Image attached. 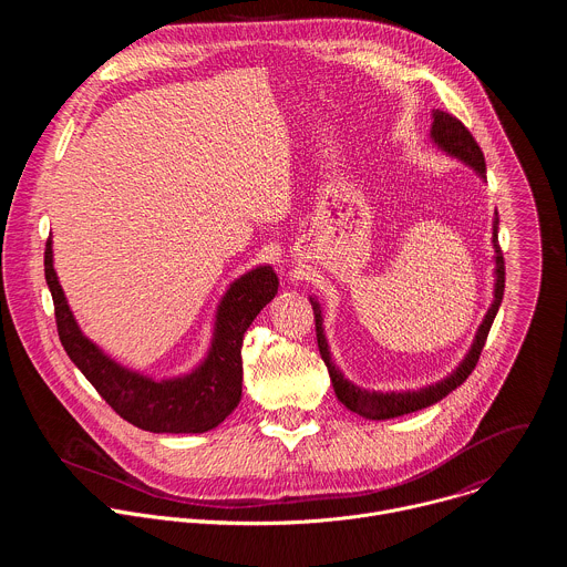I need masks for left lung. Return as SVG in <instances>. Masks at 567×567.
I'll list each match as a JSON object with an SVG mask.
<instances>
[{"instance_id":"8db88e82","label":"left lung","mask_w":567,"mask_h":567,"mask_svg":"<svg viewBox=\"0 0 567 567\" xmlns=\"http://www.w3.org/2000/svg\"><path fill=\"white\" fill-rule=\"evenodd\" d=\"M431 141L433 145H437V150H442L444 154L462 161L464 166H468L480 179H487V166H484V154L480 150V145L475 143V138L471 136V132L451 114L435 110L433 112V125H431ZM492 247H494V300L492 307L484 313L480 328L475 332V339L468 348V352L464 354V359L460 361V365L444 379L424 385L420 390H390V392H381V390H365L357 383H352L350 379H346V374L341 372V368L334 363L332 352H330V343L326 339V328H322V309L316 300V296H309L311 309H313V318H316V339H318V350L322 361L328 365L334 392L339 396V401L343 403L346 409H350L352 413L365 417V420H392V417H401L409 415L422 409L433 406L440 399H444L449 392H453L457 385H462L466 381V377L473 372L480 352L484 348V341L489 337L492 322L498 313V307L503 302V293H505V260H503V251L498 245V213L494 217V235H492Z\"/></svg>"}]
</instances>
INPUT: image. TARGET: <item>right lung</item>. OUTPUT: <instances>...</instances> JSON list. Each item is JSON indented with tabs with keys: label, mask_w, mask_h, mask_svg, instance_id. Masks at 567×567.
<instances>
[{
	"label": "right lung",
	"mask_w": 567,
	"mask_h": 567,
	"mask_svg": "<svg viewBox=\"0 0 567 567\" xmlns=\"http://www.w3.org/2000/svg\"><path fill=\"white\" fill-rule=\"evenodd\" d=\"M44 276L53 296L58 337L69 359L125 422L150 433H206L237 409L241 339L260 309L278 293L271 265L235 278L217 305L206 357L186 374L154 379L121 365L80 330L53 269L51 237L44 251Z\"/></svg>",
	"instance_id": "obj_1"
}]
</instances>
